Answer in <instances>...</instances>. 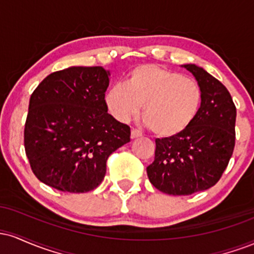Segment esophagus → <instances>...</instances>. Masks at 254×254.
<instances>
[{
  "instance_id": "1",
  "label": "esophagus",
  "mask_w": 254,
  "mask_h": 254,
  "mask_svg": "<svg viewBox=\"0 0 254 254\" xmlns=\"http://www.w3.org/2000/svg\"><path fill=\"white\" fill-rule=\"evenodd\" d=\"M142 136V132H139L138 130L136 129H132L131 130V138H137V137H141Z\"/></svg>"
}]
</instances>
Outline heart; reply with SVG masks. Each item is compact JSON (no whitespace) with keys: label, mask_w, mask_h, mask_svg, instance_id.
<instances>
[{"label":"heart","mask_w":254,"mask_h":254,"mask_svg":"<svg viewBox=\"0 0 254 254\" xmlns=\"http://www.w3.org/2000/svg\"><path fill=\"white\" fill-rule=\"evenodd\" d=\"M203 92L199 83L156 64L131 69L124 84H113L104 103L113 118L127 123L138 115L154 135L176 137L191 127L199 113Z\"/></svg>","instance_id":"obj_1"}]
</instances>
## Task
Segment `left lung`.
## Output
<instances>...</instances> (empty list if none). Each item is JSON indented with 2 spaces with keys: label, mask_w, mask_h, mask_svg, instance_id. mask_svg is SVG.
<instances>
[{
  "label": "left lung",
  "mask_w": 254,
  "mask_h": 254,
  "mask_svg": "<svg viewBox=\"0 0 254 254\" xmlns=\"http://www.w3.org/2000/svg\"><path fill=\"white\" fill-rule=\"evenodd\" d=\"M183 66L202 88V106L188 130L171 138L155 139V157L147 167L150 183L173 196H188L214 186L235 145L237 107L228 89L200 66Z\"/></svg>",
  "instance_id": "8db88e82"
}]
</instances>
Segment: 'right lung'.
Wrapping results in <instances>:
<instances>
[{
	"instance_id": "obj_1",
	"label": "right lung",
	"mask_w": 254,
	"mask_h": 254,
	"mask_svg": "<svg viewBox=\"0 0 254 254\" xmlns=\"http://www.w3.org/2000/svg\"><path fill=\"white\" fill-rule=\"evenodd\" d=\"M109 76L103 66H70L46 76L32 93L24 144L42 183L72 193L94 190L109 156L130 142V127L105 106Z\"/></svg>"
}]
</instances>
